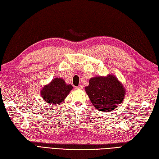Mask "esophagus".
I'll list each match as a JSON object with an SVG mask.
<instances>
[{"instance_id":"esophagus-1","label":"esophagus","mask_w":159,"mask_h":159,"mask_svg":"<svg viewBox=\"0 0 159 159\" xmlns=\"http://www.w3.org/2000/svg\"><path fill=\"white\" fill-rule=\"evenodd\" d=\"M75 89H83V86L82 85H79L78 87H76Z\"/></svg>"}]
</instances>
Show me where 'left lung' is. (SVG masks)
Returning a JSON list of instances; mask_svg holds the SVG:
<instances>
[{"instance_id":"8db88e82","label":"left lung","mask_w":159,"mask_h":159,"mask_svg":"<svg viewBox=\"0 0 159 159\" xmlns=\"http://www.w3.org/2000/svg\"><path fill=\"white\" fill-rule=\"evenodd\" d=\"M85 91L93 106L102 111H112L125 97L124 87L113 75L91 78Z\"/></svg>"}]
</instances>
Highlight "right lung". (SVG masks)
Returning a JSON list of instances; mask_svg holds the SVG:
<instances>
[{
    "mask_svg": "<svg viewBox=\"0 0 159 159\" xmlns=\"http://www.w3.org/2000/svg\"><path fill=\"white\" fill-rule=\"evenodd\" d=\"M72 89L71 84H67L61 78H56L45 86L41 91L42 98L50 105L60 104Z\"/></svg>",
    "mask_w": 159,
    "mask_h": 159,
    "instance_id": "1",
    "label": "right lung"
}]
</instances>
